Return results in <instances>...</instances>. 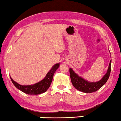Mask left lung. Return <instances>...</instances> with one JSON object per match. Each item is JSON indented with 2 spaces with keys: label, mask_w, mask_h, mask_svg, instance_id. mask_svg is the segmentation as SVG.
Here are the masks:
<instances>
[{
  "label": "left lung",
  "mask_w": 121,
  "mask_h": 121,
  "mask_svg": "<svg viewBox=\"0 0 121 121\" xmlns=\"http://www.w3.org/2000/svg\"><path fill=\"white\" fill-rule=\"evenodd\" d=\"M111 60L109 65V67L106 74L99 81L96 82H89V81H86L82 77L78 76L73 71L72 68H69L70 77L72 85L77 90L85 93H90L96 91L106 83L109 77L111 71Z\"/></svg>",
  "instance_id": "8db88e82"
}]
</instances>
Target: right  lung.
<instances>
[{
    "instance_id": "right-lung-1",
    "label": "right lung",
    "mask_w": 121,
    "mask_h": 121,
    "mask_svg": "<svg viewBox=\"0 0 121 121\" xmlns=\"http://www.w3.org/2000/svg\"><path fill=\"white\" fill-rule=\"evenodd\" d=\"M59 67V63L54 65L52 69L48 73L47 76L43 80L32 85H21L15 82L14 80H13V79L10 77V80L13 85L22 92L29 95H38L40 94L44 93L49 89L53 80L54 74Z\"/></svg>"
}]
</instances>
